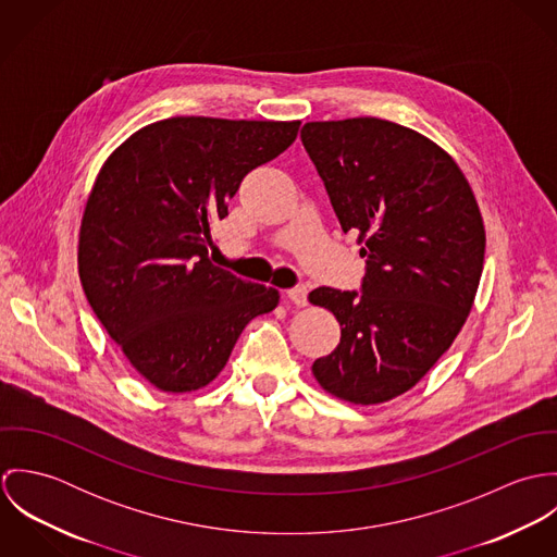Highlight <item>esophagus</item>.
I'll return each mask as SVG.
<instances>
[{"label":"esophagus","instance_id":"obj_1","mask_svg":"<svg viewBox=\"0 0 557 557\" xmlns=\"http://www.w3.org/2000/svg\"><path fill=\"white\" fill-rule=\"evenodd\" d=\"M309 289L305 287V285H298V287H294V289H289L287 292V298L296 305V307H307L309 305Z\"/></svg>","mask_w":557,"mask_h":557}]
</instances>
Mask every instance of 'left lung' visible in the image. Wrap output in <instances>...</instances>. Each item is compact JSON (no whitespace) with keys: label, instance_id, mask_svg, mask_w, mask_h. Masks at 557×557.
<instances>
[{"label":"left lung","instance_id":"obj_1","mask_svg":"<svg viewBox=\"0 0 557 557\" xmlns=\"http://www.w3.org/2000/svg\"><path fill=\"white\" fill-rule=\"evenodd\" d=\"M300 137L367 257L362 294H309L341 325L313 375L341 400L386 403L431 371L474 307L486 242L476 197L446 150L395 122H307Z\"/></svg>","mask_w":557,"mask_h":557}]
</instances>
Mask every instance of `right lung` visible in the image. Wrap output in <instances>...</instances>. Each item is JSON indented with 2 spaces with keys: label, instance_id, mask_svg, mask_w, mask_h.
I'll list each match as a JSON object with an SVG mask.
<instances>
[{
  "label": "right lung",
  "instance_id": "add662e5",
  "mask_svg": "<svg viewBox=\"0 0 557 557\" xmlns=\"http://www.w3.org/2000/svg\"><path fill=\"white\" fill-rule=\"evenodd\" d=\"M300 122L180 115L133 133L100 166L79 230L83 292L135 371L162 393L206 388L274 287L214 265L212 225Z\"/></svg>",
  "mask_w": 557,
  "mask_h": 557
}]
</instances>
